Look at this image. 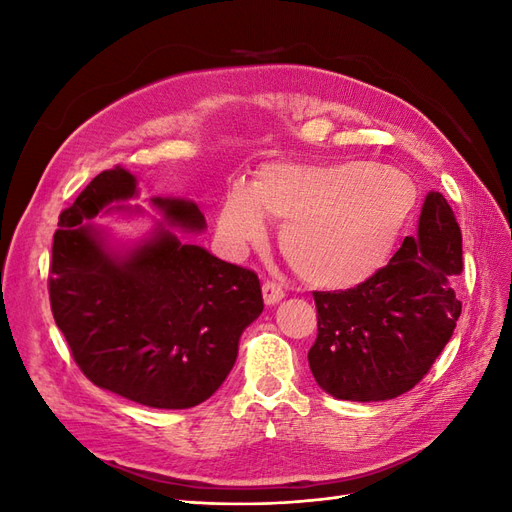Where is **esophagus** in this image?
Here are the masks:
<instances>
[{
    "instance_id": "1",
    "label": "esophagus",
    "mask_w": 512,
    "mask_h": 512,
    "mask_svg": "<svg viewBox=\"0 0 512 512\" xmlns=\"http://www.w3.org/2000/svg\"><path fill=\"white\" fill-rule=\"evenodd\" d=\"M284 297H286V292H284V288L280 284H275V282H265V284H262V299H265L267 305L280 303Z\"/></svg>"
}]
</instances>
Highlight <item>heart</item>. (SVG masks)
I'll return each mask as SVG.
<instances>
[{
    "label": "heart",
    "mask_w": 512,
    "mask_h": 512,
    "mask_svg": "<svg viewBox=\"0 0 512 512\" xmlns=\"http://www.w3.org/2000/svg\"><path fill=\"white\" fill-rule=\"evenodd\" d=\"M416 205L408 175L391 166L269 164L250 190L226 192L218 235L232 256L267 243L265 218L284 222L280 250L305 282L354 288L389 260Z\"/></svg>",
    "instance_id": "1"
}]
</instances>
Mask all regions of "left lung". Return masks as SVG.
<instances>
[{
  "label": "left lung",
  "mask_w": 512,
  "mask_h": 512,
  "mask_svg": "<svg viewBox=\"0 0 512 512\" xmlns=\"http://www.w3.org/2000/svg\"><path fill=\"white\" fill-rule=\"evenodd\" d=\"M461 230L440 192H429L416 237L389 265L350 290L314 292L318 337L309 369L322 391L348 401H384L423 380L451 339L461 301Z\"/></svg>",
  "instance_id": "1"
}]
</instances>
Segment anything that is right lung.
Returning <instances> with one entry per match:
<instances>
[{
    "instance_id": "1",
    "label": "right lung",
    "mask_w": 512,
    "mask_h": 512,
    "mask_svg": "<svg viewBox=\"0 0 512 512\" xmlns=\"http://www.w3.org/2000/svg\"><path fill=\"white\" fill-rule=\"evenodd\" d=\"M136 194V177L115 166L61 211L49 277L53 318L76 365L100 389L149 408H192L235 365L241 333L265 307L260 282L164 226L126 252L115 250L91 220ZM151 203L168 224L188 232L207 226L192 200Z\"/></svg>"
}]
</instances>
